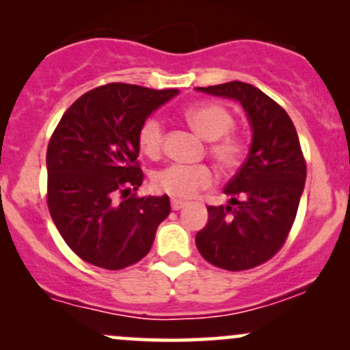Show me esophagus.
Instances as JSON below:
<instances>
[{
  "label": "esophagus",
  "instance_id": "obj_1",
  "mask_svg": "<svg viewBox=\"0 0 350 350\" xmlns=\"http://www.w3.org/2000/svg\"><path fill=\"white\" fill-rule=\"evenodd\" d=\"M184 206H186V202H184V200H179V199H172L171 200L172 211H180V208H183Z\"/></svg>",
  "mask_w": 350,
  "mask_h": 350
}]
</instances>
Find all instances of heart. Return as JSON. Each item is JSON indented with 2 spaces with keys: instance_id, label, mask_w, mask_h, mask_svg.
I'll use <instances>...</instances> for the list:
<instances>
[{
  "instance_id": "b5f03b06",
  "label": "heart",
  "mask_w": 350,
  "mask_h": 350,
  "mask_svg": "<svg viewBox=\"0 0 350 350\" xmlns=\"http://www.w3.org/2000/svg\"><path fill=\"white\" fill-rule=\"evenodd\" d=\"M187 123L207 139L208 154L214 158L222 171H234L243 163L247 154V142L243 136L234 133L235 116L220 103H200L184 111ZM139 151L148 158L161 156L164 144V124L158 116H148L138 128ZM152 187L158 192L178 199H189L199 191L211 187L215 174L206 164L186 166L171 164L152 174Z\"/></svg>"
}]
</instances>
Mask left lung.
<instances>
[{"instance_id":"left-lung-1","label":"left lung","mask_w":350,"mask_h":350,"mask_svg":"<svg viewBox=\"0 0 350 350\" xmlns=\"http://www.w3.org/2000/svg\"><path fill=\"white\" fill-rule=\"evenodd\" d=\"M198 90L240 102L253 136L247 161L224 189L230 204L207 206L208 222L196 245L215 267L250 270L278 253L296 219L306 180L298 133L286 111L250 83L234 80Z\"/></svg>"}]
</instances>
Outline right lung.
Returning a JSON list of instances; mask_svg holds the SVG:
<instances>
[{"instance_id": "1", "label": "right lung", "mask_w": 350, "mask_h": 350, "mask_svg": "<svg viewBox=\"0 0 350 350\" xmlns=\"http://www.w3.org/2000/svg\"><path fill=\"white\" fill-rule=\"evenodd\" d=\"M178 92L107 83L75 100L60 118L47 146V207L83 262L122 270L150 252L171 204L166 194L136 196L143 183L136 136Z\"/></svg>"}]
</instances>
